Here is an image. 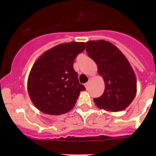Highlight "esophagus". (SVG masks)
I'll use <instances>...</instances> for the list:
<instances>
[{
	"instance_id": "34e87169",
	"label": "esophagus",
	"mask_w": 156,
	"mask_h": 156,
	"mask_svg": "<svg viewBox=\"0 0 156 156\" xmlns=\"http://www.w3.org/2000/svg\"><path fill=\"white\" fill-rule=\"evenodd\" d=\"M89 84H90L89 82H87L85 84H84V86H85L86 89H88V87H89Z\"/></svg>"
}]
</instances>
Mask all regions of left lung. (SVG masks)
Instances as JSON below:
<instances>
[{"label":"left lung","instance_id":"8db88e82","mask_svg":"<svg viewBox=\"0 0 156 156\" xmlns=\"http://www.w3.org/2000/svg\"><path fill=\"white\" fill-rule=\"evenodd\" d=\"M86 44L87 55L96 62L105 83L103 95L94 98V103L100 108L111 112L126 108L136 94V75L127 58L106 41H89Z\"/></svg>","mask_w":156,"mask_h":156}]
</instances>
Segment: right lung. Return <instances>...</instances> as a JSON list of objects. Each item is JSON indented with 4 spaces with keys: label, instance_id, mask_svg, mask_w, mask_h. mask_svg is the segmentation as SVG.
<instances>
[{
    "label": "right lung",
    "instance_id": "right-lung-1",
    "mask_svg": "<svg viewBox=\"0 0 156 156\" xmlns=\"http://www.w3.org/2000/svg\"><path fill=\"white\" fill-rule=\"evenodd\" d=\"M84 49V42L60 44L35 61L28 78V92L37 109L59 115L73 108L80 92L85 90L79 83L73 62Z\"/></svg>",
    "mask_w": 156,
    "mask_h": 156
}]
</instances>
